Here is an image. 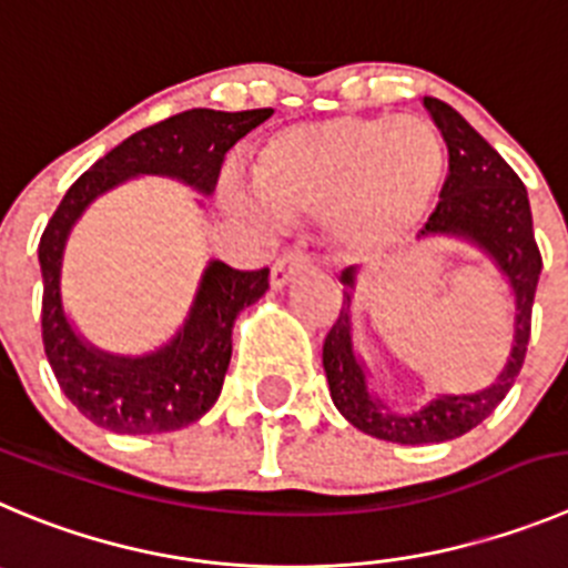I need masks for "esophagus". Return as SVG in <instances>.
<instances>
[{
  "instance_id": "1",
  "label": "esophagus",
  "mask_w": 568,
  "mask_h": 568,
  "mask_svg": "<svg viewBox=\"0 0 568 568\" xmlns=\"http://www.w3.org/2000/svg\"><path fill=\"white\" fill-rule=\"evenodd\" d=\"M305 268H311V257L305 252L283 254L272 268V285L274 288H283V285H288L291 280L300 272H305Z\"/></svg>"
}]
</instances>
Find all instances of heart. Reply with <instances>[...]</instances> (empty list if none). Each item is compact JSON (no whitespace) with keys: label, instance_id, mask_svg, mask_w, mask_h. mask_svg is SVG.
<instances>
[{"label":"heart","instance_id":"b5f03b06","mask_svg":"<svg viewBox=\"0 0 568 568\" xmlns=\"http://www.w3.org/2000/svg\"><path fill=\"white\" fill-rule=\"evenodd\" d=\"M445 182L437 131L417 116H327L266 136L252 156V199L226 184L241 215L327 221L353 257H384L428 219Z\"/></svg>","mask_w":568,"mask_h":568}]
</instances>
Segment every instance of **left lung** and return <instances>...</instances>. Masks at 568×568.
Instances as JSON below:
<instances>
[{
  "label": "left lung",
  "instance_id": "8db88e82",
  "mask_svg": "<svg viewBox=\"0 0 568 568\" xmlns=\"http://www.w3.org/2000/svg\"><path fill=\"white\" fill-rule=\"evenodd\" d=\"M423 105L448 148V176L439 190L437 210L428 215L420 237H463L490 254L516 296V322H513V347L507 353V364L487 389L474 395H439L415 415H392L381 400L369 395L367 373L353 349V322H349L353 294L347 288H356L358 268H344L342 283L347 285L344 305L322 347L331 397L336 409L358 432L400 445L445 443L463 437L505 400L527 356L532 300L544 266L535 243L527 187L516 171L452 105L437 98H423Z\"/></svg>",
  "mask_w": 568,
  "mask_h": 568
}]
</instances>
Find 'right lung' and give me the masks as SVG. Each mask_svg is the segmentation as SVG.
Listing matches in <instances>:
<instances>
[{"label":"right lung","mask_w":568,"mask_h":568,"mask_svg":"<svg viewBox=\"0 0 568 568\" xmlns=\"http://www.w3.org/2000/svg\"><path fill=\"white\" fill-rule=\"evenodd\" d=\"M272 109H190L136 131L89 168L52 212L39 243L44 300L41 336L63 395L94 426L114 434H164L190 426L212 409L232 358V325L268 288V268L237 272L212 260L201 274L184 327L148 356H111L69 325L61 302V263L67 237L83 210L125 179L153 173L210 195L226 151L266 123Z\"/></svg>","instance_id":"add662e5"}]
</instances>
